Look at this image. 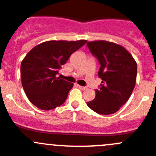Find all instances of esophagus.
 Masks as SVG:
<instances>
[{
  "instance_id": "1",
  "label": "esophagus",
  "mask_w": 156,
  "mask_h": 156,
  "mask_svg": "<svg viewBox=\"0 0 156 156\" xmlns=\"http://www.w3.org/2000/svg\"><path fill=\"white\" fill-rule=\"evenodd\" d=\"M78 87H79L80 90H85L87 89L86 87H82V86H80V85H78Z\"/></svg>"
}]
</instances>
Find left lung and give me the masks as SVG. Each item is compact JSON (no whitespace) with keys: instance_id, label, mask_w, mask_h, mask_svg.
I'll list each match as a JSON object with an SVG mask.
<instances>
[{"instance_id":"left-lung-1","label":"left lung","mask_w":156,"mask_h":156,"mask_svg":"<svg viewBox=\"0 0 156 156\" xmlns=\"http://www.w3.org/2000/svg\"><path fill=\"white\" fill-rule=\"evenodd\" d=\"M91 54L101 64L98 76L102 80L96 97L87 102L96 113L111 114L117 112L129 99L136 82L137 63L121 45L108 41L88 42Z\"/></svg>"}]
</instances>
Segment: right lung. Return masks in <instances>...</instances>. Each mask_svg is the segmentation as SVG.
Masks as SVG:
<instances>
[{
    "mask_svg": "<svg viewBox=\"0 0 156 156\" xmlns=\"http://www.w3.org/2000/svg\"><path fill=\"white\" fill-rule=\"evenodd\" d=\"M87 40L48 41L34 47L21 64V83L35 107L49 111L65 102L73 83L56 77L61 66Z\"/></svg>",
    "mask_w": 156,
    "mask_h": 156,
    "instance_id": "add662e5",
    "label": "right lung"
}]
</instances>
